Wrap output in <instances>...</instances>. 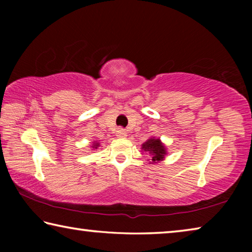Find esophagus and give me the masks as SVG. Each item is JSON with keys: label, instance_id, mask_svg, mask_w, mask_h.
I'll return each instance as SVG.
<instances>
[{"label": "esophagus", "instance_id": "34e87169", "mask_svg": "<svg viewBox=\"0 0 252 252\" xmlns=\"http://www.w3.org/2000/svg\"><path fill=\"white\" fill-rule=\"evenodd\" d=\"M116 135L118 138H126V131L125 129H122V127H119L116 132Z\"/></svg>", "mask_w": 252, "mask_h": 252}]
</instances>
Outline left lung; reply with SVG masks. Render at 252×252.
Listing matches in <instances>:
<instances>
[{"mask_svg": "<svg viewBox=\"0 0 252 252\" xmlns=\"http://www.w3.org/2000/svg\"><path fill=\"white\" fill-rule=\"evenodd\" d=\"M142 151L148 152L151 157L150 163L156 164L164 159L165 155H167V150H165L164 144L161 142L160 139L150 138L147 142L142 144Z\"/></svg>", "mask_w": 252, "mask_h": 252, "instance_id": "8db88e82", "label": "left lung"}]
</instances>
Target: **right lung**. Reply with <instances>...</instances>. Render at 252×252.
<instances>
[{
	"instance_id": "right-lung-1",
	"label": "right lung",
	"mask_w": 252,
	"mask_h": 252,
	"mask_svg": "<svg viewBox=\"0 0 252 252\" xmlns=\"http://www.w3.org/2000/svg\"><path fill=\"white\" fill-rule=\"evenodd\" d=\"M99 146H100L99 142H93V146H92V148H93V149H96V148L99 147Z\"/></svg>"
}]
</instances>
